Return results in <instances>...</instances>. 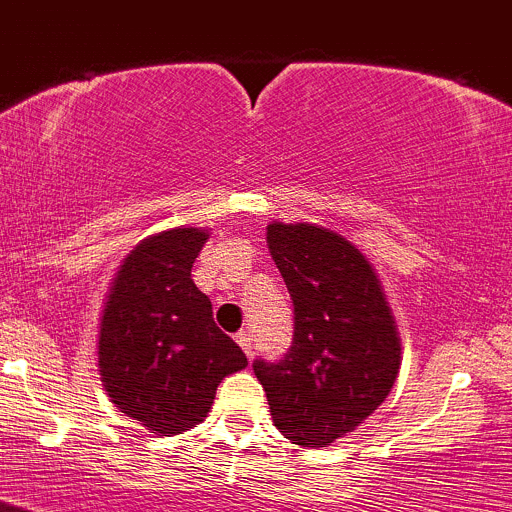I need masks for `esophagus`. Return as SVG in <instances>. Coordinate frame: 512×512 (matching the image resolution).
Here are the masks:
<instances>
[{
    "label": "esophagus",
    "instance_id": "1",
    "mask_svg": "<svg viewBox=\"0 0 512 512\" xmlns=\"http://www.w3.org/2000/svg\"><path fill=\"white\" fill-rule=\"evenodd\" d=\"M236 342H239L241 350L246 352V357H251V352H254V342H251V335L246 333V330H241V333H236Z\"/></svg>",
    "mask_w": 512,
    "mask_h": 512
}]
</instances>
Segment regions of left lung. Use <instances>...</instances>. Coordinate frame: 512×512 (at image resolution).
<instances>
[{"label":"left lung","mask_w":512,"mask_h":512,"mask_svg":"<svg viewBox=\"0 0 512 512\" xmlns=\"http://www.w3.org/2000/svg\"><path fill=\"white\" fill-rule=\"evenodd\" d=\"M268 249L293 300V342L254 360L276 429L298 446H330L392 392L399 337L367 258L313 224H268Z\"/></svg>","instance_id":"1"}]
</instances>
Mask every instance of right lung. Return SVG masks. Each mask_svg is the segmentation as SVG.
I'll use <instances>...</instances> for the list:
<instances>
[{"label":"right lung","mask_w":512,"mask_h":512,"mask_svg":"<svg viewBox=\"0 0 512 512\" xmlns=\"http://www.w3.org/2000/svg\"><path fill=\"white\" fill-rule=\"evenodd\" d=\"M204 229H170L125 258L98 342L108 397L152 434H182L207 416L221 379L249 365L217 328L192 281Z\"/></svg>","instance_id":"1"}]
</instances>
